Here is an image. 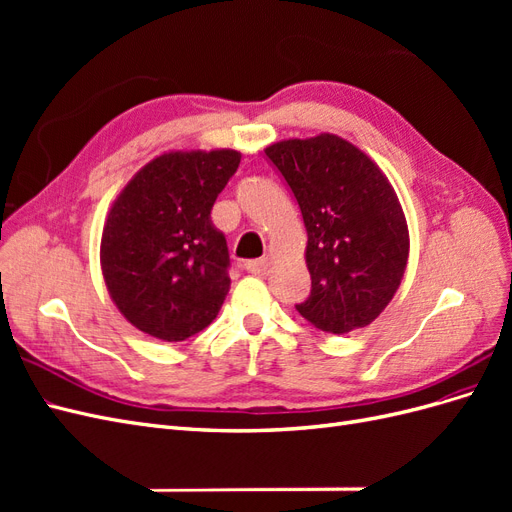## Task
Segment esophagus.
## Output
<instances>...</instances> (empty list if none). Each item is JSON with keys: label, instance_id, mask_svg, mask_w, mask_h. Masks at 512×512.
Returning <instances> with one entry per match:
<instances>
[{"label": "esophagus", "instance_id": "esophagus-1", "mask_svg": "<svg viewBox=\"0 0 512 512\" xmlns=\"http://www.w3.org/2000/svg\"><path fill=\"white\" fill-rule=\"evenodd\" d=\"M245 269L254 273V275H262L269 269V260L267 258H256V260H247L245 262Z\"/></svg>", "mask_w": 512, "mask_h": 512}]
</instances>
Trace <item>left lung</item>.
<instances>
[{
	"instance_id": "1",
	"label": "left lung",
	"mask_w": 512,
	"mask_h": 512,
	"mask_svg": "<svg viewBox=\"0 0 512 512\" xmlns=\"http://www.w3.org/2000/svg\"><path fill=\"white\" fill-rule=\"evenodd\" d=\"M297 198L307 230L312 294L297 312L344 335L374 322L404 277L410 235L380 166L337 134L288 138L265 149Z\"/></svg>"
}]
</instances>
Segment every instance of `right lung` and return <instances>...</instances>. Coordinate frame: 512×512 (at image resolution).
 <instances>
[{"label": "right lung", "mask_w": 512, "mask_h": 512, "mask_svg": "<svg viewBox=\"0 0 512 512\" xmlns=\"http://www.w3.org/2000/svg\"><path fill=\"white\" fill-rule=\"evenodd\" d=\"M239 162L235 149L168 151L115 198L100 265L113 303L138 331L183 342L218 316L230 258L211 209Z\"/></svg>", "instance_id": "1"}]
</instances>
